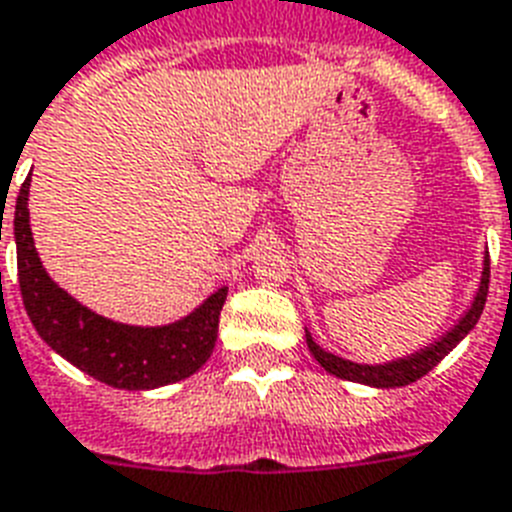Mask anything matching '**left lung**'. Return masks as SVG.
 I'll return each instance as SVG.
<instances>
[{"label":"left lung","instance_id":"8db88e82","mask_svg":"<svg viewBox=\"0 0 512 512\" xmlns=\"http://www.w3.org/2000/svg\"><path fill=\"white\" fill-rule=\"evenodd\" d=\"M487 293H489V251L487 256H484L481 285L474 303H471V308H468L466 316H463V319H460V322L455 324V327L442 337V340H437L434 345H429V348L418 350V353H413V356L408 358H398V361H392V363H382V366H366V363H353V361H345V358L340 356H332V353H327L324 348H319V345L314 342V337L306 332L308 350H311V356L322 363L329 374H335V377L340 379L369 384V387H405V384L416 382V379H421L424 374H429V371H432L434 366H437V363L442 361V358H445L447 353H450V350H453L455 345H458V342L476 327L481 311H484V303H487Z\"/></svg>","mask_w":512,"mask_h":512}]
</instances>
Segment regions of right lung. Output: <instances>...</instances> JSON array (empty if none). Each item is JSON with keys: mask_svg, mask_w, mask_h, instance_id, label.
I'll return each mask as SVG.
<instances>
[{"mask_svg": "<svg viewBox=\"0 0 512 512\" xmlns=\"http://www.w3.org/2000/svg\"><path fill=\"white\" fill-rule=\"evenodd\" d=\"M28 185L15 204V246L23 306L41 340L88 377L117 390H154L196 374L217 342L227 287H219L190 316L167 327H128L88 311L44 272L28 225Z\"/></svg>", "mask_w": 512, "mask_h": 512, "instance_id": "1", "label": "right lung"}]
</instances>
